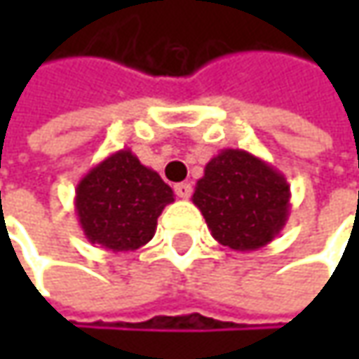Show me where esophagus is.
Wrapping results in <instances>:
<instances>
[{
    "mask_svg": "<svg viewBox=\"0 0 359 359\" xmlns=\"http://www.w3.org/2000/svg\"><path fill=\"white\" fill-rule=\"evenodd\" d=\"M173 191H175V196H177V198L187 200V198L191 196V186H189V184H186V182H182V184H175Z\"/></svg>",
    "mask_w": 359,
    "mask_h": 359,
    "instance_id": "obj_1",
    "label": "esophagus"
}]
</instances>
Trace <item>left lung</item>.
<instances>
[{
  "label": "left lung",
  "instance_id": "8db88e82",
  "mask_svg": "<svg viewBox=\"0 0 359 359\" xmlns=\"http://www.w3.org/2000/svg\"><path fill=\"white\" fill-rule=\"evenodd\" d=\"M290 198L282 172L250 151L228 147L208 161L191 201L214 240L236 252H252L280 236Z\"/></svg>",
  "mask_w": 359,
  "mask_h": 359
}]
</instances>
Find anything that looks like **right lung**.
<instances>
[{"instance_id": "obj_1", "label": "right lung", "mask_w": 359, "mask_h": 359, "mask_svg": "<svg viewBox=\"0 0 359 359\" xmlns=\"http://www.w3.org/2000/svg\"><path fill=\"white\" fill-rule=\"evenodd\" d=\"M172 201V187L131 149L107 156L76 187V214L83 236L114 254L140 250L151 240L158 217Z\"/></svg>"}]
</instances>
